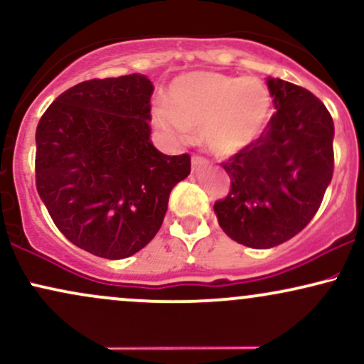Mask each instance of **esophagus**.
I'll return each mask as SVG.
<instances>
[{
  "label": "esophagus",
  "instance_id": "esophagus-1",
  "mask_svg": "<svg viewBox=\"0 0 364 364\" xmlns=\"http://www.w3.org/2000/svg\"><path fill=\"white\" fill-rule=\"evenodd\" d=\"M207 162H208L207 159L202 157V156H198V154H193V156H191V168H193V171L198 169L200 166H205Z\"/></svg>",
  "mask_w": 364,
  "mask_h": 364
}]
</instances>
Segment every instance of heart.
Wrapping results in <instances>:
<instances>
[{"label":"heart","mask_w":364,"mask_h":364,"mask_svg":"<svg viewBox=\"0 0 364 364\" xmlns=\"http://www.w3.org/2000/svg\"><path fill=\"white\" fill-rule=\"evenodd\" d=\"M272 116L269 87L255 77L195 72L176 78L169 104L157 107V124L178 140L202 129L203 144L219 156L245 149Z\"/></svg>","instance_id":"1"}]
</instances>
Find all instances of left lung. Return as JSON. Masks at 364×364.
Wrapping results in <instances>:
<instances>
[{
  "mask_svg": "<svg viewBox=\"0 0 364 364\" xmlns=\"http://www.w3.org/2000/svg\"><path fill=\"white\" fill-rule=\"evenodd\" d=\"M274 112L267 127L223 162L231 190L217 200L219 225L250 248H274L303 231L333 174V121L310 90L269 78Z\"/></svg>",
  "mask_w": 364,
  "mask_h": 364,
  "instance_id": "1",
  "label": "left lung"
}]
</instances>
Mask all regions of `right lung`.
Returning <instances> with one entry per match:
<instances>
[{
	"label": "right lung",
	"instance_id": "add662e5",
	"mask_svg": "<svg viewBox=\"0 0 364 364\" xmlns=\"http://www.w3.org/2000/svg\"><path fill=\"white\" fill-rule=\"evenodd\" d=\"M152 82L144 75L85 80L58 95L36 129V186L75 246L119 260L152 241L188 154L150 141Z\"/></svg>",
	"mask_w": 364,
	"mask_h": 364
}]
</instances>
